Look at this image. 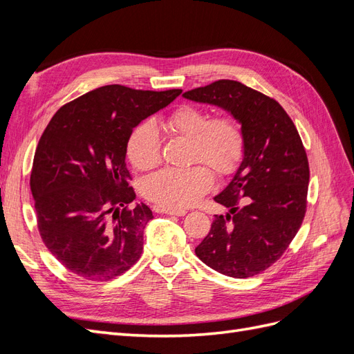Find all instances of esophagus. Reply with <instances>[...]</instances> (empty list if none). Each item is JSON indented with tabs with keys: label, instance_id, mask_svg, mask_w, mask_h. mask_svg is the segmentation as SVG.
I'll use <instances>...</instances> for the list:
<instances>
[{
	"label": "esophagus",
	"instance_id": "esophagus-1",
	"mask_svg": "<svg viewBox=\"0 0 354 354\" xmlns=\"http://www.w3.org/2000/svg\"><path fill=\"white\" fill-rule=\"evenodd\" d=\"M153 209L156 212H160V214H168V216H178V217L185 216V214L187 212L185 209H168V208H164V207H160V205H155Z\"/></svg>",
	"mask_w": 354,
	"mask_h": 354
}]
</instances>
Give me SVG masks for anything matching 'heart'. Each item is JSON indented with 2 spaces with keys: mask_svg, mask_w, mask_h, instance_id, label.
I'll list each match as a JSON object with an SVG mask.
<instances>
[{
  "mask_svg": "<svg viewBox=\"0 0 354 354\" xmlns=\"http://www.w3.org/2000/svg\"><path fill=\"white\" fill-rule=\"evenodd\" d=\"M171 131L192 138V162H205L218 177H226L239 167L245 138L242 128L230 116H214L198 108L183 104L168 116ZM131 164L138 169H152L162 158L160 133L153 120L134 128L127 143ZM205 165L189 168H165L147 177L143 194L160 207L183 209L195 203L212 189L214 176Z\"/></svg>",
  "mask_w": 354,
  "mask_h": 354,
  "instance_id": "heart-1",
  "label": "heart"
}]
</instances>
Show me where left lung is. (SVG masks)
<instances>
[{
	"label": "left lung",
	"instance_id": "left-lung-1",
	"mask_svg": "<svg viewBox=\"0 0 354 354\" xmlns=\"http://www.w3.org/2000/svg\"><path fill=\"white\" fill-rule=\"evenodd\" d=\"M183 97L229 112L245 138L236 173L214 196L229 212L216 216L195 252L221 274H259L285 252L304 218L310 171L301 138L279 103L238 81L218 80Z\"/></svg>",
	"mask_w": 354,
	"mask_h": 354
}]
</instances>
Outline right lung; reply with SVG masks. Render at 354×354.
Returning a JSON list of instances; mask_svg holds the SVG:
<instances>
[{
  "instance_id": "1",
  "label": "right lung",
  "mask_w": 354,
  "mask_h": 354,
  "mask_svg": "<svg viewBox=\"0 0 354 354\" xmlns=\"http://www.w3.org/2000/svg\"><path fill=\"white\" fill-rule=\"evenodd\" d=\"M181 90L104 85L62 106L37 146L30 173L38 230L48 251L85 281H109L140 259L153 218L128 186L133 128Z\"/></svg>"
}]
</instances>
